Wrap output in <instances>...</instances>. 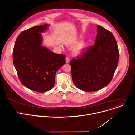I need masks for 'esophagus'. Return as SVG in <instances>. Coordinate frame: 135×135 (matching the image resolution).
<instances>
[{
  "label": "esophagus",
  "mask_w": 135,
  "mask_h": 135,
  "mask_svg": "<svg viewBox=\"0 0 135 135\" xmlns=\"http://www.w3.org/2000/svg\"><path fill=\"white\" fill-rule=\"evenodd\" d=\"M65 60H66V63H69V62H70V58H69V57H66Z\"/></svg>",
  "instance_id": "esophagus-1"
}]
</instances>
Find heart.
I'll return each instance as SVG.
<instances>
[{
    "mask_svg": "<svg viewBox=\"0 0 135 135\" xmlns=\"http://www.w3.org/2000/svg\"><path fill=\"white\" fill-rule=\"evenodd\" d=\"M80 37H82V36H80ZM86 47H87V44L85 42L78 44L74 50V54L76 55H79L81 54L85 51Z\"/></svg>",
    "mask_w": 135,
    "mask_h": 135,
    "instance_id": "obj_1",
    "label": "heart"
}]
</instances>
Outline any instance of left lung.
Wrapping results in <instances>:
<instances>
[{
    "instance_id": "1",
    "label": "left lung",
    "mask_w": 135,
    "mask_h": 135,
    "mask_svg": "<svg viewBox=\"0 0 135 135\" xmlns=\"http://www.w3.org/2000/svg\"><path fill=\"white\" fill-rule=\"evenodd\" d=\"M94 46L86 48L70 62L74 84L85 92H95L108 85L118 65L119 51L113 34L98 25Z\"/></svg>"
}]
</instances>
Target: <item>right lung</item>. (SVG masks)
Segmentation results:
<instances>
[{"label":"right lung","instance_id":"add662e5","mask_svg":"<svg viewBox=\"0 0 135 135\" xmlns=\"http://www.w3.org/2000/svg\"><path fill=\"white\" fill-rule=\"evenodd\" d=\"M47 24L34 26L18 36L13 51V62L22 84L37 92L54 87L56 72L65 63V55L51 52L42 46L41 33Z\"/></svg>","mask_w":135,"mask_h":135}]
</instances>
